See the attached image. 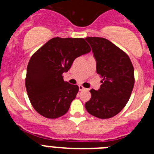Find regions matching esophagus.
<instances>
[{"label":"esophagus","mask_w":154,"mask_h":154,"mask_svg":"<svg viewBox=\"0 0 154 154\" xmlns=\"http://www.w3.org/2000/svg\"><path fill=\"white\" fill-rule=\"evenodd\" d=\"M79 89L80 91H82V90H85V88H84V87L82 86V85H79Z\"/></svg>","instance_id":"1"}]
</instances>
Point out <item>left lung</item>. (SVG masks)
Listing matches in <instances>:
<instances>
[{"instance_id": "obj_1", "label": "left lung", "mask_w": 154, "mask_h": 154, "mask_svg": "<svg viewBox=\"0 0 154 154\" xmlns=\"http://www.w3.org/2000/svg\"><path fill=\"white\" fill-rule=\"evenodd\" d=\"M85 40L92 47L96 72L103 80L98 91L90 90L91 99L85 104L87 112L99 119L117 115L128 103L134 86V69L130 57L110 41L99 37Z\"/></svg>"}]
</instances>
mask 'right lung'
I'll use <instances>...</instances> for the list:
<instances>
[{
	"label": "right lung",
	"mask_w": 154,
	"mask_h": 154,
	"mask_svg": "<svg viewBox=\"0 0 154 154\" xmlns=\"http://www.w3.org/2000/svg\"><path fill=\"white\" fill-rule=\"evenodd\" d=\"M91 51L82 38H53L34 53L27 67L25 86L32 106L48 119H56L68 112L79 92L77 85L64 81L77 57Z\"/></svg>",
	"instance_id": "right-lung-1"
}]
</instances>
